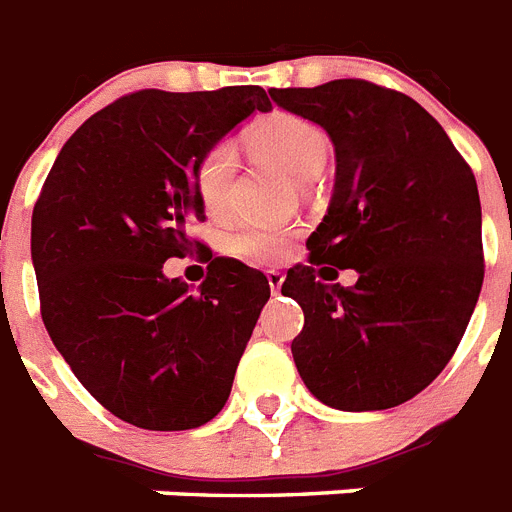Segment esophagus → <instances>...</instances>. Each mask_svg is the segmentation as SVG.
Returning a JSON list of instances; mask_svg holds the SVG:
<instances>
[{
    "mask_svg": "<svg viewBox=\"0 0 512 512\" xmlns=\"http://www.w3.org/2000/svg\"><path fill=\"white\" fill-rule=\"evenodd\" d=\"M266 282H269V290L277 295L282 290V282H285V277H282L280 272H274V269H272V272H266Z\"/></svg>",
    "mask_w": 512,
    "mask_h": 512,
    "instance_id": "1",
    "label": "esophagus"
}]
</instances>
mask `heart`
<instances>
[{"label":"heart","mask_w":512,"mask_h":512,"mask_svg":"<svg viewBox=\"0 0 512 512\" xmlns=\"http://www.w3.org/2000/svg\"><path fill=\"white\" fill-rule=\"evenodd\" d=\"M248 146L264 154L285 175L298 183H311L322 175L329 159V138L314 122L295 117V114H277L248 133ZM238 172V151L230 141H219L201 154L193 172L198 201L211 217H222L232 206V180ZM293 238L290 227L264 225V222H235L227 230V251L256 264H274L287 253Z\"/></svg>","instance_id":"obj_1"}]
</instances>
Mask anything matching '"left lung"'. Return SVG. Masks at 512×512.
<instances>
[{
  "label": "left lung",
  "instance_id": "obj_1",
  "mask_svg": "<svg viewBox=\"0 0 512 512\" xmlns=\"http://www.w3.org/2000/svg\"><path fill=\"white\" fill-rule=\"evenodd\" d=\"M269 96L327 130L337 159L329 209L306 240L311 266H293L282 285L306 319L290 345L298 374L337 411L395 408L439 377L479 301L474 172L400 91L345 78ZM332 265L356 268L357 285L335 286Z\"/></svg>",
  "mask_w": 512,
  "mask_h": 512
}]
</instances>
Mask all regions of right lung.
Returning a JSON list of instances; mask_svg holds the SVG:
<instances>
[{"instance_id": "add662e5", "label": "right lung", "mask_w": 512, "mask_h": 512, "mask_svg": "<svg viewBox=\"0 0 512 512\" xmlns=\"http://www.w3.org/2000/svg\"><path fill=\"white\" fill-rule=\"evenodd\" d=\"M272 101L259 86L170 94L146 88L88 117L62 146L33 206L41 319L78 382L109 413L183 432L225 408L269 301L261 272L209 261L190 293L164 261L204 248L193 172L209 146Z\"/></svg>"}]
</instances>
